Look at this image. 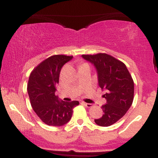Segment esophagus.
Masks as SVG:
<instances>
[{"label":"esophagus","instance_id":"1","mask_svg":"<svg viewBox=\"0 0 158 158\" xmlns=\"http://www.w3.org/2000/svg\"><path fill=\"white\" fill-rule=\"evenodd\" d=\"M82 104L84 105L85 106H86L87 108H90V107H92V106H92V104H91V103H86V102H82Z\"/></svg>","mask_w":158,"mask_h":158}]
</instances>
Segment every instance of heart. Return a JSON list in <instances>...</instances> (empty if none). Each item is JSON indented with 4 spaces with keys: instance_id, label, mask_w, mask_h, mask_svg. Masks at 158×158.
I'll return each instance as SVG.
<instances>
[{
    "instance_id": "1",
    "label": "heart",
    "mask_w": 158,
    "mask_h": 158,
    "mask_svg": "<svg viewBox=\"0 0 158 158\" xmlns=\"http://www.w3.org/2000/svg\"><path fill=\"white\" fill-rule=\"evenodd\" d=\"M81 65H82V64H81Z\"/></svg>"
}]
</instances>
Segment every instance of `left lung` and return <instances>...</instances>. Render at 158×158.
Listing matches in <instances>:
<instances>
[{"label": "left lung", "mask_w": 158, "mask_h": 158, "mask_svg": "<svg viewBox=\"0 0 158 158\" xmlns=\"http://www.w3.org/2000/svg\"><path fill=\"white\" fill-rule=\"evenodd\" d=\"M97 71L99 86L106 93V104L101 107L102 117L94 119L98 126H110L120 119L131 107L134 99V81L126 64L106 53L82 55Z\"/></svg>", "instance_id": "obj_1"}]
</instances>
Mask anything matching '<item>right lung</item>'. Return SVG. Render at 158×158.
Wrapping results in <instances>:
<instances>
[{
    "mask_svg": "<svg viewBox=\"0 0 158 158\" xmlns=\"http://www.w3.org/2000/svg\"><path fill=\"white\" fill-rule=\"evenodd\" d=\"M73 56L54 55L41 61L30 73L27 92L32 109L48 126H61L71 119L79 101H59L56 95L61 69Z\"/></svg>",
    "mask_w": 158,
    "mask_h": 158,
    "instance_id": "1",
    "label": "right lung"
}]
</instances>
